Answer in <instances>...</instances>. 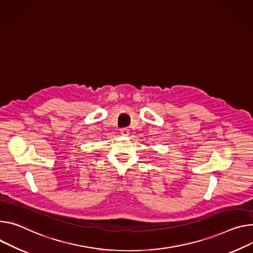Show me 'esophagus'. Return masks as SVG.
<instances>
[{
  "instance_id": "34e87169",
  "label": "esophagus",
  "mask_w": 253,
  "mask_h": 253,
  "mask_svg": "<svg viewBox=\"0 0 253 253\" xmlns=\"http://www.w3.org/2000/svg\"><path fill=\"white\" fill-rule=\"evenodd\" d=\"M120 133L124 136H127L129 134V129L128 128H121L120 129Z\"/></svg>"
}]
</instances>
